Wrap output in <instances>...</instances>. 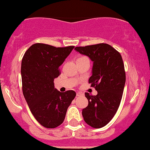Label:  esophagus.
Masks as SVG:
<instances>
[{"label": "esophagus", "mask_w": 150, "mask_h": 150, "mask_svg": "<svg viewBox=\"0 0 150 150\" xmlns=\"http://www.w3.org/2000/svg\"><path fill=\"white\" fill-rule=\"evenodd\" d=\"M83 94L82 92H77L76 93V96H82Z\"/></svg>", "instance_id": "1"}]
</instances>
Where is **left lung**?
<instances>
[{
  "label": "left lung",
  "mask_w": 150,
  "mask_h": 150,
  "mask_svg": "<svg viewBox=\"0 0 150 150\" xmlns=\"http://www.w3.org/2000/svg\"><path fill=\"white\" fill-rule=\"evenodd\" d=\"M74 49L93 62L92 76L88 82L98 94L90 96L85 93L88 105L82 110V114L87 124L100 128L109 123L120 106L126 83L123 60L116 49L108 44Z\"/></svg>",
  "instance_id": "obj_1"
}]
</instances>
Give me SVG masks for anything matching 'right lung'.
<instances>
[{
  "instance_id": "add662e5",
  "label": "right lung",
  "mask_w": 150,
  "mask_h": 150,
  "mask_svg": "<svg viewBox=\"0 0 150 150\" xmlns=\"http://www.w3.org/2000/svg\"><path fill=\"white\" fill-rule=\"evenodd\" d=\"M74 48H63L42 43L32 45L22 60L23 92L35 119L42 126L54 128L63 123L66 112L76 92H60L54 80L60 74L59 67Z\"/></svg>"
}]
</instances>
